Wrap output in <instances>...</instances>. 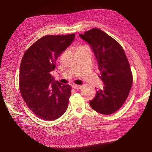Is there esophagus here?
I'll use <instances>...</instances> for the list:
<instances>
[{
	"label": "esophagus",
	"instance_id": "1",
	"mask_svg": "<svg viewBox=\"0 0 152 152\" xmlns=\"http://www.w3.org/2000/svg\"><path fill=\"white\" fill-rule=\"evenodd\" d=\"M72 87L74 89H80L82 88V86H80V85H75V84H73L72 85Z\"/></svg>",
	"mask_w": 152,
	"mask_h": 152
}]
</instances>
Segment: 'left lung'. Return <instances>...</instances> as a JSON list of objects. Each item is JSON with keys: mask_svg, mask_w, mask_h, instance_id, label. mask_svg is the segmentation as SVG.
<instances>
[{"mask_svg": "<svg viewBox=\"0 0 152 152\" xmlns=\"http://www.w3.org/2000/svg\"><path fill=\"white\" fill-rule=\"evenodd\" d=\"M90 45L98 63L104 86L96 91L90 101L91 108L104 115L117 111L127 98L133 82L130 65L121 45L115 39L98 28L80 34Z\"/></svg>", "mask_w": 152, "mask_h": 152, "instance_id": "8db88e82", "label": "left lung"}]
</instances>
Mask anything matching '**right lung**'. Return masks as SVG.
Returning <instances> with one entry per match:
<instances>
[{"instance_id": "1", "label": "right lung", "mask_w": 152, "mask_h": 152, "mask_svg": "<svg viewBox=\"0 0 152 152\" xmlns=\"http://www.w3.org/2000/svg\"><path fill=\"white\" fill-rule=\"evenodd\" d=\"M75 34L45 35L25 53L20 66L19 88L31 111L47 121L61 117L67 110L71 86L55 82L51 72L59 56L73 41Z\"/></svg>"}]
</instances>
